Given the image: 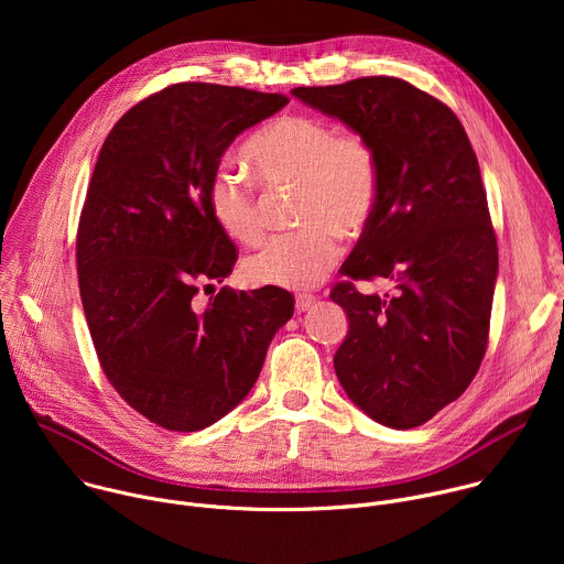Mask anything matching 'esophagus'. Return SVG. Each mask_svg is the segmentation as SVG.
I'll list each match as a JSON object with an SVG mask.
<instances>
[{
  "label": "esophagus",
  "mask_w": 564,
  "mask_h": 564,
  "mask_svg": "<svg viewBox=\"0 0 564 564\" xmlns=\"http://www.w3.org/2000/svg\"><path fill=\"white\" fill-rule=\"evenodd\" d=\"M314 301H316L314 294H296L294 307H296V312H305V310H310L314 305Z\"/></svg>",
  "instance_id": "1"
}]
</instances>
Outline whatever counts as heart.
Segmentation results:
<instances>
[{
  "label": "heart",
  "mask_w": 564,
  "mask_h": 564,
  "mask_svg": "<svg viewBox=\"0 0 564 564\" xmlns=\"http://www.w3.org/2000/svg\"><path fill=\"white\" fill-rule=\"evenodd\" d=\"M243 155L268 189L294 187L296 231L281 234L248 259L246 274L261 285L307 290L318 285L339 257V236L359 234L379 196V163L370 140L339 131L314 116H283L259 129ZM214 223L240 246H259L265 212L254 185L236 170H218L207 187Z\"/></svg>",
  "instance_id": "obj_1"
}]
</instances>
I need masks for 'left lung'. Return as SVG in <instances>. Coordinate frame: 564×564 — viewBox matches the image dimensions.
Masks as SVG:
<instances>
[{
  "label": "left lung",
  "mask_w": 564,
  "mask_h": 564,
  "mask_svg": "<svg viewBox=\"0 0 564 564\" xmlns=\"http://www.w3.org/2000/svg\"><path fill=\"white\" fill-rule=\"evenodd\" d=\"M292 96L366 135L379 163L372 218L341 272L381 275L395 290L333 288L350 321L335 372L375 422L422 426L468 388L489 341L498 243L475 151L457 116L406 79L359 77Z\"/></svg>",
  "instance_id": "8db88e82"
}]
</instances>
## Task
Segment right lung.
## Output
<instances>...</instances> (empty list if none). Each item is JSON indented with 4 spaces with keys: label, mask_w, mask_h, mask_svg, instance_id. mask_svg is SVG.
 I'll return each instance as SVG.
<instances>
[{
    "label": "right lung",
    "mask_w": 564,
    "mask_h": 564,
    "mask_svg": "<svg viewBox=\"0 0 564 564\" xmlns=\"http://www.w3.org/2000/svg\"><path fill=\"white\" fill-rule=\"evenodd\" d=\"M288 105L281 94L181 83L131 107L107 135L77 227L79 296L100 366L127 404L167 431L212 426L248 397L294 296L231 274L236 248L207 187L238 133Z\"/></svg>",
    "instance_id": "add662e5"
}]
</instances>
